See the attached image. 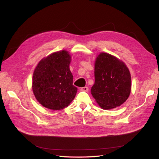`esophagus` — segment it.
Returning a JSON list of instances; mask_svg holds the SVG:
<instances>
[{
  "label": "esophagus",
  "instance_id": "34e87169",
  "mask_svg": "<svg viewBox=\"0 0 159 159\" xmlns=\"http://www.w3.org/2000/svg\"><path fill=\"white\" fill-rule=\"evenodd\" d=\"M80 90L81 91H85V92H87L89 91V88L87 87H81L80 89Z\"/></svg>",
  "mask_w": 159,
  "mask_h": 159
}]
</instances>
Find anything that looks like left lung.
<instances>
[{
    "instance_id": "8db88e82",
    "label": "left lung",
    "mask_w": 159,
    "mask_h": 159,
    "mask_svg": "<svg viewBox=\"0 0 159 159\" xmlns=\"http://www.w3.org/2000/svg\"><path fill=\"white\" fill-rule=\"evenodd\" d=\"M131 91V76L125 64L107 53H101L95 64V84L91 92L99 106L109 109L120 106Z\"/></svg>"
}]
</instances>
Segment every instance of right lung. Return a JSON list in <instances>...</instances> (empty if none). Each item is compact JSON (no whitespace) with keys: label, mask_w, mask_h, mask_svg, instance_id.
Wrapping results in <instances>:
<instances>
[{"label":"right lung","mask_w":159,"mask_h":159,"mask_svg":"<svg viewBox=\"0 0 159 159\" xmlns=\"http://www.w3.org/2000/svg\"><path fill=\"white\" fill-rule=\"evenodd\" d=\"M70 60L68 52H57L41 60L35 68L32 89L35 98L43 107L60 110L74 99L77 88L72 84Z\"/></svg>","instance_id":"obj_1"}]
</instances>
